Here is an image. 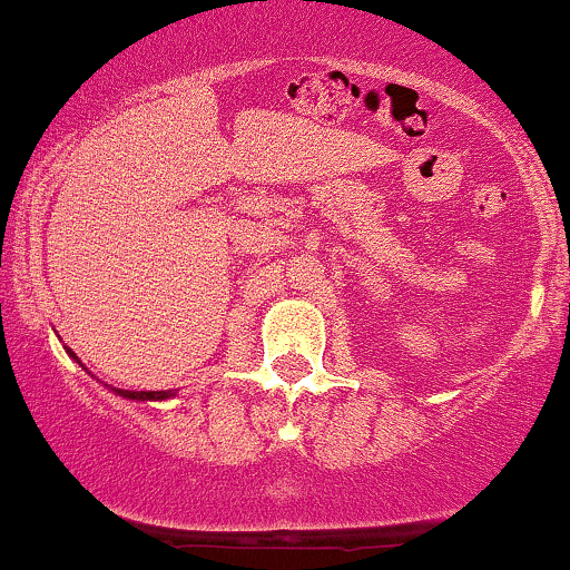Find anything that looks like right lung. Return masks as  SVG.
Here are the masks:
<instances>
[{
  "mask_svg": "<svg viewBox=\"0 0 570 570\" xmlns=\"http://www.w3.org/2000/svg\"><path fill=\"white\" fill-rule=\"evenodd\" d=\"M115 392L124 394V397H128V400H168V397H173L170 389L168 392H124V389H115Z\"/></svg>",
  "mask_w": 570,
  "mask_h": 570,
  "instance_id": "obj_1",
  "label": "right lung"
}]
</instances>
